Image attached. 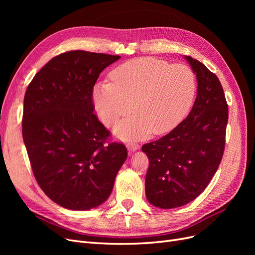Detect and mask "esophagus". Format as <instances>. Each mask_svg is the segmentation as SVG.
<instances>
[{
  "mask_svg": "<svg viewBox=\"0 0 255 255\" xmlns=\"http://www.w3.org/2000/svg\"><path fill=\"white\" fill-rule=\"evenodd\" d=\"M127 146H128V149L130 150V151H136V150L139 149V144H138L137 142H133V141L128 142Z\"/></svg>",
  "mask_w": 255,
  "mask_h": 255,
  "instance_id": "1",
  "label": "esophagus"
}]
</instances>
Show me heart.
Returning <instances> with one entry per match:
<instances>
[{"label":"heart","mask_w":255,"mask_h":255,"mask_svg":"<svg viewBox=\"0 0 255 255\" xmlns=\"http://www.w3.org/2000/svg\"><path fill=\"white\" fill-rule=\"evenodd\" d=\"M110 78L112 83L96 85L92 100L107 127L129 114L134 103L137 113L116 128V134L123 139H138L151 130L156 135L170 132L187 114L197 89L191 68L153 57L126 61Z\"/></svg>","instance_id":"obj_1"}]
</instances>
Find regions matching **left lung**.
<instances>
[{
  "instance_id": "left-lung-1",
  "label": "left lung",
  "mask_w": 255,
  "mask_h": 255,
  "mask_svg": "<svg viewBox=\"0 0 255 255\" xmlns=\"http://www.w3.org/2000/svg\"><path fill=\"white\" fill-rule=\"evenodd\" d=\"M196 73L192 110L170 133L144 143L149 158L145 196L160 208H174L196 199L217 171L226 145L229 107L217 75L199 60L185 57Z\"/></svg>"
}]
</instances>
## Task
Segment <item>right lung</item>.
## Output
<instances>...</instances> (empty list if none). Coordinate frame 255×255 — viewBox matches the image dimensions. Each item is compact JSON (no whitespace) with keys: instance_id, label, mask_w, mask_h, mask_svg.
Masks as SVG:
<instances>
[{"instance_id":"add662e5","label":"right lung","mask_w":255,"mask_h":255,"mask_svg":"<svg viewBox=\"0 0 255 255\" xmlns=\"http://www.w3.org/2000/svg\"><path fill=\"white\" fill-rule=\"evenodd\" d=\"M119 55L69 51L36 73L24 96L22 136L35 179L52 201L90 210L110 197L128 156L94 114V86Z\"/></svg>"}]
</instances>
